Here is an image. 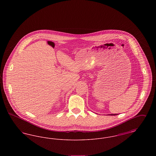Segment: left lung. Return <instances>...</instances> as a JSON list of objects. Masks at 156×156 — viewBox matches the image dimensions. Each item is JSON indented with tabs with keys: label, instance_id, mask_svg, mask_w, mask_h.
Here are the masks:
<instances>
[{
	"label": "left lung",
	"instance_id": "8db88e82",
	"mask_svg": "<svg viewBox=\"0 0 156 156\" xmlns=\"http://www.w3.org/2000/svg\"><path fill=\"white\" fill-rule=\"evenodd\" d=\"M118 115V114H111L110 115H112V116H113V115Z\"/></svg>",
	"mask_w": 156,
	"mask_h": 156
}]
</instances>
